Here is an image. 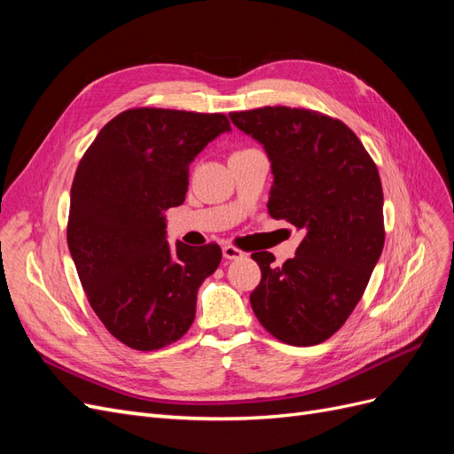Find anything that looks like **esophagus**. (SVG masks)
Instances as JSON below:
<instances>
[{
	"label": "esophagus",
	"instance_id": "34e87169",
	"mask_svg": "<svg viewBox=\"0 0 454 454\" xmlns=\"http://www.w3.org/2000/svg\"><path fill=\"white\" fill-rule=\"evenodd\" d=\"M244 255H246V254H244L242 250L235 248V246H231V244L223 246V257H225V259H229V261H235V259H242Z\"/></svg>",
	"mask_w": 454,
	"mask_h": 454
}]
</instances>
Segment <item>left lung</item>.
<instances>
[{
	"label": "left lung",
	"mask_w": 454,
	"mask_h": 454,
	"mask_svg": "<svg viewBox=\"0 0 454 454\" xmlns=\"http://www.w3.org/2000/svg\"><path fill=\"white\" fill-rule=\"evenodd\" d=\"M229 117L269 157L270 217L303 231L282 267L252 254L261 269L252 309L282 342L318 345L347 322L382 254L379 170L358 136L324 114L274 106Z\"/></svg>",
	"instance_id": "left-lung-1"
}]
</instances>
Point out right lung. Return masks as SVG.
I'll return each mask as SVG.
<instances>
[{"instance_id":"add662e5","label":"right lung","mask_w":454,"mask_h":454,"mask_svg":"<svg viewBox=\"0 0 454 454\" xmlns=\"http://www.w3.org/2000/svg\"><path fill=\"white\" fill-rule=\"evenodd\" d=\"M222 114L140 107L119 114L81 159L70 197L67 248L106 329L136 350L187 333L197 292L217 269V244L167 240L164 210L185 200L189 164L219 134Z\"/></svg>"}]
</instances>
